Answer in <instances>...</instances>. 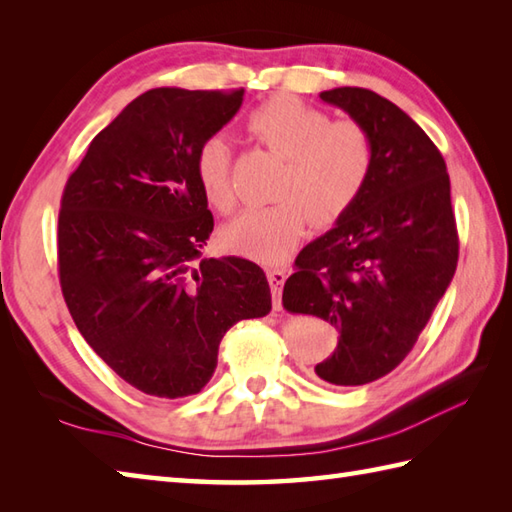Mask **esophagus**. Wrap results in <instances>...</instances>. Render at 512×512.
Masks as SVG:
<instances>
[{
    "mask_svg": "<svg viewBox=\"0 0 512 512\" xmlns=\"http://www.w3.org/2000/svg\"><path fill=\"white\" fill-rule=\"evenodd\" d=\"M286 270L284 268H277V270H268V284L270 290H273V303H275V310L281 308V288L286 284Z\"/></svg>",
    "mask_w": 512,
    "mask_h": 512,
    "instance_id": "obj_1",
    "label": "esophagus"
}]
</instances>
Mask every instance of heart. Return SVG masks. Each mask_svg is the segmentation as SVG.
<instances>
[{"instance_id":"1","label":"heart","mask_w":512,"mask_h":512,"mask_svg":"<svg viewBox=\"0 0 512 512\" xmlns=\"http://www.w3.org/2000/svg\"><path fill=\"white\" fill-rule=\"evenodd\" d=\"M248 132L284 158L275 184L277 202L239 215L224 228V244L264 264L292 253L310 222L328 226L361 198L374 167V143L356 121H330L295 96H275L250 112ZM204 198L220 213L237 202L231 149L222 138L204 140L195 156Z\"/></svg>"}]
</instances>
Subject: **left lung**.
<instances>
[{"instance_id":"obj_1","label":"left lung","mask_w":512,"mask_h":512,"mask_svg":"<svg viewBox=\"0 0 512 512\" xmlns=\"http://www.w3.org/2000/svg\"><path fill=\"white\" fill-rule=\"evenodd\" d=\"M319 96L367 129L374 167L352 209L297 255L281 301L339 330V345L314 372L354 387L411 352L451 284L460 244L447 165L420 125L372 90Z\"/></svg>"}]
</instances>
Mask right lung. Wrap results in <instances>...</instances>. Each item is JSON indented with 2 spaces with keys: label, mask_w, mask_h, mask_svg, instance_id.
Returning <instances> with one entry per match:
<instances>
[{
  "label": "right lung",
  "mask_w": 512,
  "mask_h": 512,
  "mask_svg": "<svg viewBox=\"0 0 512 512\" xmlns=\"http://www.w3.org/2000/svg\"><path fill=\"white\" fill-rule=\"evenodd\" d=\"M242 101L244 90L140 94L94 136L63 189V299L92 350L149 396L198 394L226 330L273 308L257 264L200 253L213 215L195 156Z\"/></svg>",
  "instance_id": "1"
}]
</instances>
